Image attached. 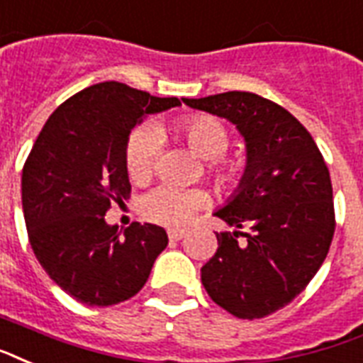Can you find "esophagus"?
Wrapping results in <instances>:
<instances>
[{
	"label": "esophagus",
	"instance_id": "esophagus-1",
	"mask_svg": "<svg viewBox=\"0 0 363 363\" xmlns=\"http://www.w3.org/2000/svg\"><path fill=\"white\" fill-rule=\"evenodd\" d=\"M167 234H169V240H173V242H179V240H182V238H184V234H186V232L181 230V228H171Z\"/></svg>",
	"mask_w": 363,
	"mask_h": 363
}]
</instances>
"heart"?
I'll return each mask as SVG.
<instances>
[{
  "label": "heart",
  "instance_id": "1",
  "mask_svg": "<svg viewBox=\"0 0 363 363\" xmlns=\"http://www.w3.org/2000/svg\"><path fill=\"white\" fill-rule=\"evenodd\" d=\"M179 131L198 156L203 160H215L211 167L220 181L234 182L240 179L242 163L218 160L230 145V133L223 121H218L213 116H190L179 123ZM160 148H162V133L157 131V127L146 123L137 127L129 135L125 146V163L127 173L133 181H145L150 177ZM206 194L201 190L163 182L145 194L140 201V211L154 223L181 226L188 223L200 207L206 206Z\"/></svg>",
  "mask_w": 363,
  "mask_h": 363
}]
</instances>
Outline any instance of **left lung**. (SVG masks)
<instances>
[{
    "instance_id": "8db88e82",
    "label": "left lung",
    "mask_w": 363,
    "mask_h": 363,
    "mask_svg": "<svg viewBox=\"0 0 363 363\" xmlns=\"http://www.w3.org/2000/svg\"><path fill=\"white\" fill-rule=\"evenodd\" d=\"M182 102L228 120L245 140L240 184L215 211L236 230L217 234L201 284L236 318H264L291 303L328 257L335 232L328 165L303 123L255 93Z\"/></svg>"
}]
</instances>
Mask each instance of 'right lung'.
<instances>
[{
	"label": "right lung",
	"mask_w": 363,
	"mask_h": 363,
	"mask_svg": "<svg viewBox=\"0 0 363 363\" xmlns=\"http://www.w3.org/2000/svg\"><path fill=\"white\" fill-rule=\"evenodd\" d=\"M181 106L125 83L102 82L62 102L41 129L22 169V211L30 245L49 278L87 306L137 295L167 245L162 226L125 232L104 215L131 192L125 146L148 114Z\"/></svg>",
	"instance_id": "add662e5"
}]
</instances>
